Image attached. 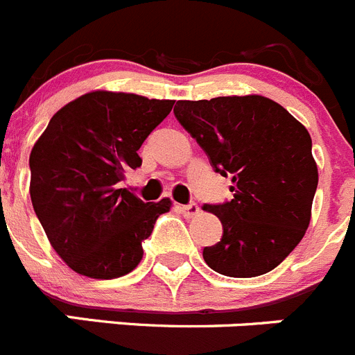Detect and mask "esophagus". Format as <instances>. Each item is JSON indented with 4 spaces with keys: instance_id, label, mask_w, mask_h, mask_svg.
Returning <instances> with one entry per match:
<instances>
[{
    "instance_id": "obj_1",
    "label": "esophagus",
    "mask_w": 355,
    "mask_h": 355,
    "mask_svg": "<svg viewBox=\"0 0 355 355\" xmlns=\"http://www.w3.org/2000/svg\"><path fill=\"white\" fill-rule=\"evenodd\" d=\"M182 214L185 215V217H194V215L200 214V207H198L196 203H189V205H182L180 207Z\"/></svg>"
}]
</instances>
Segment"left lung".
<instances>
[{
	"instance_id": "left-lung-1",
	"label": "left lung",
	"mask_w": 355,
	"mask_h": 355,
	"mask_svg": "<svg viewBox=\"0 0 355 355\" xmlns=\"http://www.w3.org/2000/svg\"><path fill=\"white\" fill-rule=\"evenodd\" d=\"M173 114L211 168L233 182V200L203 207L223 223L220 241L203 248L205 263L234 278L277 268L312 215L319 173L306 128L264 96L177 101Z\"/></svg>"
}]
</instances>
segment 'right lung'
Masks as SVG:
<instances>
[{
  "label": "right lung",
  "instance_id": "obj_1",
  "mask_svg": "<svg viewBox=\"0 0 355 355\" xmlns=\"http://www.w3.org/2000/svg\"><path fill=\"white\" fill-rule=\"evenodd\" d=\"M173 103L89 92L62 107L33 147V208L73 271L108 280L128 275L144 257L141 243L171 201L144 203L119 184L141 166L138 150Z\"/></svg>",
  "mask_w": 355,
  "mask_h": 355
}]
</instances>
